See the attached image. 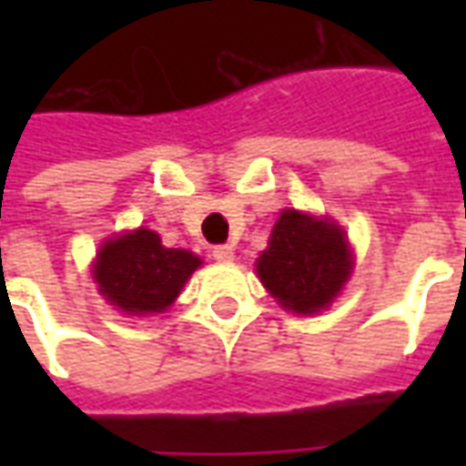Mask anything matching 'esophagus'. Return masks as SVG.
<instances>
[{"label": "esophagus", "mask_w": 466, "mask_h": 466, "mask_svg": "<svg viewBox=\"0 0 466 466\" xmlns=\"http://www.w3.org/2000/svg\"><path fill=\"white\" fill-rule=\"evenodd\" d=\"M212 259H217V262H232L234 249L229 244H217L212 249Z\"/></svg>", "instance_id": "esophagus-1"}]
</instances>
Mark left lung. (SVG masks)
<instances>
[{"label": "left lung", "mask_w": 466, "mask_h": 466, "mask_svg": "<svg viewBox=\"0 0 466 466\" xmlns=\"http://www.w3.org/2000/svg\"><path fill=\"white\" fill-rule=\"evenodd\" d=\"M351 272L342 229L297 209H284L257 259V274L282 307L297 314L324 309Z\"/></svg>", "instance_id": "left-lung-1"}]
</instances>
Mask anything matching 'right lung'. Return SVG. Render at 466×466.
Masks as SVG:
<instances>
[{"mask_svg": "<svg viewBox=\"0 0 466 466\" xmlns=\"http://www.w3.org/2000/svg\"><path fill=\"white\" fill-rule=\"evenodd\" d=\"M199 264L187 249L162 247L152 229H137L99 249L95 279L106 302L122 312H164Z\"/></svg>", "mask_w": 466, "mask_h": 466, "instance_id": "obj_1", "label": "right lung"}]
</instances>
